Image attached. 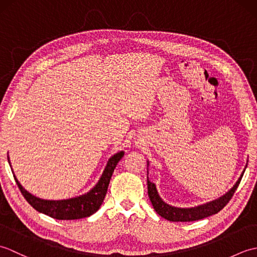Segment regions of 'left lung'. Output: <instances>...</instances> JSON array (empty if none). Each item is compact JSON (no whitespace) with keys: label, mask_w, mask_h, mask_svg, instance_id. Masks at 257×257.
Returning a JSON list of instances; mask_svg holds the SVG:
<instances>
[{"label":"left lung","mask_w":257,"mask_h":257,"mask_svg":"<svg viewBox=\"0 0 257 257\" xmlns=\"http://www.w3.org/2000/svg\"><path fill=\"white\" fill-rule=\"evenodd\" d=\"M148 166H149V162H148ZM244 171L242 172L241 177L238 178L236 183L234 184L225 194L220 196L219 199L210 201L207 202V203L201 204L194 207H177V206H172L170 204L166 203V202L160 198L159 193H158L156 184L149 181V178L147 177V182H148V195L152 203V206H154V209L156 210L158 214L163 217V219H166L168 221H172V222H191V221L201 220L210 215L216 214L217 212H220L223 207L228 203V201L231 200L234 192H235V190L237 189L239 182H241Z\"/></svg>","instance_id":"8db88e82"}]
</instances>
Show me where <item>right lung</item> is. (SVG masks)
<instances>
[{
	"mask_svg": "<svg viewBox=\"0 0 257 257\" xmlns=\"http://www.w3.org/2000/svg\"><path fill=\"white\" fill-rule=\"evenodd\" d=\"M123 151H119L117 154H114L111 158H109L100 179L98 180L95 187L89 190L88 192L66 200H44L37 198V196L33 195L29 191L22 187L19 180L16 179L15 174H13V176L16 183L19 185V189L21 190L22 194H23L26 201L29 202L36 211L44 213V214L56 220H78L83 219V217L90 216L94 214L95 212L99 210V207L103 202V199H105L106 196L108 185L109 182H110L114 168H116L117 163L123 157ZM8 160L10 163L9 157Z\"/></svg>",
	"mask_w": 257,
	"mask_h": 257,
	"instance_id": "1",
	"label": "right lung"
}]
</instances>
